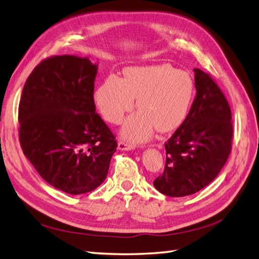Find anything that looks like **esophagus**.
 <instances>
[{"mask_svg":"<svg viewBox=\"0 0 259 259\" xmlns=\"http://www.w3.org/2000/svg\"><path fill=\"white\" fill-rule=\"evenodd\" d=\"M135 149V145L134 144H130L125 141H119L118 142V150L120 151H130V150H134Z\"/></svg>","mask_w":259,"mask_h":259,"instance_id":"1","label":"esophagus"}]
</instances>
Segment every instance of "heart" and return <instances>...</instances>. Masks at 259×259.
<instances>
[{
  "label": "heart",
  "mask_w": 259,
  "mask_h": 259,
  "mask_svg": "<svg viewBox=\"0 0 259 259\" xmlns=\"http://www.w3.org/2000/svg\"><path fill=\"white\" fill-rule=\"evenodd\" d=\"M195 83L187 72L168 64L129 68L124 77L111 73L98 86L94 99L98 111L111 123H120L136 106L121 128V138L142 143L156 129L169 132L184 123L193 105Z\"/></svg>",
  "instance_id": "obj_1"
}]
</instances>
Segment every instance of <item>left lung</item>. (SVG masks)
I'll list each match as a JSON object with an SVG mask.
<instances>
[{
    "label": "left lung",
    "instance_id": "8db88e82",
    "mask_svg": "<svg viewBox=\"0 0 259 259\" xmlns=\"http://www.w3.org/2000/svg\"><path fill=\"white\" fill-rule=\"evenodd\" d=\"M194 72L196 98L186 120L165 143L164 173L153 183L169 197L189 196L208 186L231 152L233 125L227 98L207 73Z\"/></svg>",
    "mask_w": 259,
    "mask_h": 259
}]
</instances>
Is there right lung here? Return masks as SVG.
I'll return each mask as SVG.
<instances>
[{
  "mask_svg": "<svg viewBox=\"0 0 259 259\" xmlns=\"http://www.w3.org/2000/svg\"><path fill=\"white\" fill-rule=\"evenodd\" d=\"M97 69L88 58L46 59L30 73L19 102L25 156L42 180L70 195L102 185L117 148L115 136L95 111Z\"/></svg>",
  "mask_w": 259,
  "mask_h": 259,
  "instance_id": "1",
  "label": "right lung"
}]
</instances>
